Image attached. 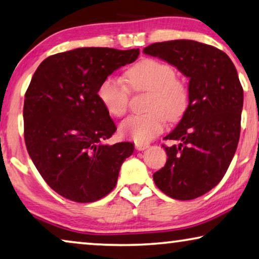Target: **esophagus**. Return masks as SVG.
<instances>
[{"mask_svg":"<svg viewBox=\"0 0 259 259\" xmlns=\"http://www.w3.org/2000/svg\"><path fill=\"white\" fill-rule=\"evenodd\" d=\"M150 146V144H148V143H136V145H135V148H136V150H138V151H144V150H146Z\"/></svg>","mask_w":259,"mask_h":259,"instance_id":"esophagus-1","label":"esophagus"}]
</instances>
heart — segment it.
I'll return each instance as SVG.
<instances>
[{
  "label": "heart",
  "mask_w": 259,
  "mask_h": 259,
  "mask_svg": "<svg viewBox=\"0 0 259 259\" xmlns=\"http://www.w3.org/2000/svg\"><path fill=\"white\" fill-rule=\"evenodd\" d=\"M124 79L135 93L149 92L144 115H135L119 124V134L136 143H148L164 130L165 119L176 122L188 107V88L175 76V69L156 59H143L125 72ZM99 98L113 116H123L129 107L130 92L121 80L107 78Z\"/></svg>",
  "instance_id": "1"
}]
</instances>
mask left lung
I'll list each match as a JSON object with an SVG mask.
<instances>
[{"label": "left lung", "instance_id": "left-lung-1", "mask_svg": "<svg viewBox=\"0 0 259 259\" xmlns=\"http://www.w3.org/2000/svg\"><path fill=\"white\" fill-rule=\"evenodd\" d=\"M167 61L190 79L188 107L163 145L164 167L153 173L159 190L192 200L214 188L233 160L241 133L243 88L233 61L221 50L195 40H168L143 50Z\"/></svg>", "mask_w": 259, "mask_h": 259}]
</instances>
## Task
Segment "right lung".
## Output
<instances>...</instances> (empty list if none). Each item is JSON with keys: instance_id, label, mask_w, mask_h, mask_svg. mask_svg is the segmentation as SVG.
I'll use <instances>...</instances> for the list:
<instances>
[{"instance_id": "right-lung-1", "label": "right lung", "mask_w": 259, "mask_h": 259, "mask_svg": "<svg viewBox=\"0 0 259 259\" xmlns=\"http://www.w3.org/2000/svg\"><path fill=\"white\" fill-rule=\"evenodd\" d=\"M138 55V49L80 48L48 57L34 72L23 108L25 145L46 184L64 198L94 202L116 186L134 144L103 143L116 125L98 92Z\"/></svg>"}]
</instances>
